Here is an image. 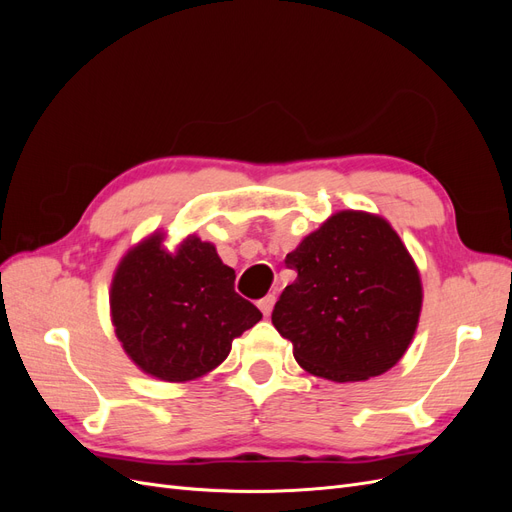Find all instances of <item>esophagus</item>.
<instances>
[{
  "label": "esophagus",
  "instance_id": "esophagus-1",
  "mask_svg": "<svg viewBox=\"0 0 512 512\" xmlns=\"http://www.w3.org/2000/svg\"><path fill=\"white\" fill-rule=\"evenodd\" d=\"M273 305H275V294H267L265 299H260V301H258L260 312L265 314V316H269V314L273 312Z\"/></svg>",
  "mask_w": 512,
  "mask_h": 512
}]
</instances>
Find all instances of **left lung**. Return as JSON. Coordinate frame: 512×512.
Masks as SVG:
<instances>
[{"mask_svg": "<svg viewBox=\"0 0 512 512\" xmlns=\"http://www.w3.org/2000/svg\"><path fill=\"white\" fill-rule=\"evenodd\" d=\"M297 269L273 309L307 374L331 382L382 376L406 354L423 307L421 273L376 213L337 211L286 256Z\"/></svg>", "mask_w": 512, "mask_h": 512, "instance_id": "1", "label": "left lung"}]
</instances>
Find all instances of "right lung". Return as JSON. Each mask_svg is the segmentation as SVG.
I'll return each instance as SVG.
<instances>
[{
	"mask_svg": "<svg viewBox=\"0 0 512 512\" xmlns=\"http://www.w3.org/2000/svg\"><path fill=\"white\" fill-rule=\"evenodd\" d=\"M162 230L119 260L111 282V320L128 359L164 382L207 376L230 354L232 339L262 318L235 292V271L196 235L175 250Z\"/></svg>",
	"mask_w": 512,
	"mask_h": 512,
	"instance_id": "1",
	"label": "right lung"
}]
</instances>
